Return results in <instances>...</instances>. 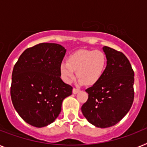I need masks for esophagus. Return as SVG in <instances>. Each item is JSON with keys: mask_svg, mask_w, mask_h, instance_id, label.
<instances>
[{"mask_svg": "<svg viewBox=\"0 0 147 147\" xmlns=\"http://www.w3.org/2000/svg\"><path fill=\"white\" fill-rule=\"evenodd\" d=\"M78 92H79V90H78V89H76V88H73V89H72V93H73L74 94H77Z\"/></svg>", "mask_w": 147, "mask_h": 147, "instance_id": "1", "label": "esophagus"}]
</instances>
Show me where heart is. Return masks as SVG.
<instances>
[{
    "instance_id": "b5f03b06",
    "label": "heart",
    "mask_w": 147,
    "mask_h": 147,
    "mask_svg": "<svg viewBox=\"0 0 147 147\" xmlns=\"http://www.w3.org/2000/svg\"><path fill=\"white\" fill-rule=\"evenodd\" d=\"M107 64V56L102 51L79 50L71 53L67 62L60 63L59 73L66 84L73 81L76 71L78 84L94 85L101 79Z\"/></svg>"
}]
</instances>
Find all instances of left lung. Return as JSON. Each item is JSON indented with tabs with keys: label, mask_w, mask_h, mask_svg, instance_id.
<instances>
[{
	"label": "left lung",
	"mask_w": 147,
	"mask_h": 147,
	"mask_svg": "<svg viewBox=\"0 0 147 147\" xmlns=\"http://www.w3.org/2000/svg\"><path fill=\"white\" fill-rule=\"evenodd\" d=\"M107 64L101 79L88 88L82 114L95 127L116 125L126 115L134 101V73L129 60L121 52L104 46Z\"/></svg>",
	"instance_id": "1"
}]
</instances>
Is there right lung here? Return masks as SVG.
Here are the masks:
<instances>
[{
  "instance_id": "obj_1",
  "label": "right lung",
  "mask_w": 147,
  "mask_h": 147,
  "mask_svg": "<svg viewBox=\"0 0 147 147\" xmlns=\"http://www.w3.org/2000/svg\"><path fill=\"white\" fill-rule=\"evenodd\" d=\"M66 50L58 44L42 43L26 49L12 73L10 95L20 116L32 126L53 123L61 112L63 100L72 87L60 78L59 65Z\"/></svg>"
}]
</instances>
